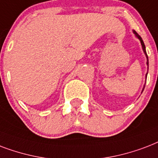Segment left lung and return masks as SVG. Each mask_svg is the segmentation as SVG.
I'll use <instances>...</instances> for the list:
<instances>
[{
	"instance_id": "1",
	"label": "left lung",
	"mask_w": 158,
	"mask_h": 158,
	"mask_svg": "<svg viewBox=\"0 0 158 158\" xmlns=\"http://www.w3.org/2000/svg\"><path fill=\"white\" fill-rule=\"evenodd\" d=\"M133 33H134V35H135V37H136L137 39H139V41H140V43H141L142 48H143V51L144 54H145V56H146V58H147V62H146V63H147V66H148V54H147L146 47H145V44H144L143 41V40H142V38L140 37V35H139V34H138V33H137L136 31H135V30H133ZM147 76H148V73H147L146 75H145V83H144L143 88V90H142V92L143 91L144 87H145V84H146V81H147Z\"/></svg>"
}]
</instances>
